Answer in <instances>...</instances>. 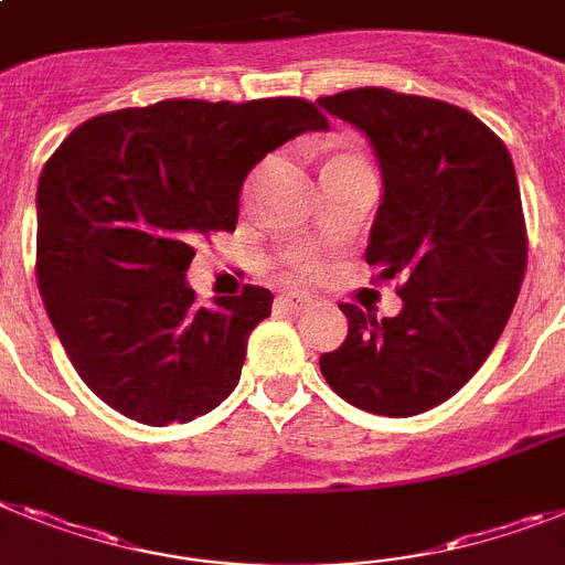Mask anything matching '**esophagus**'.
I'll list each match as a JSON object with an SVG mask.
<instances>
[{
  "label": "esophagus",
  "mask_w": 565,
  "mask_h": 565,
  "mask_svg": "<svg viewBox=\"0 0 565 565\" xmlns=\"http://www.w3.org/2000/svg\"><path fill=\"white\" fill-rule=\"evenodd\" d=\"M279 300L286 302L288 308H294V311H302V308H308L311 306V294H306V291H286L282 294V297H279Z\"/></svg>",
  "instance_id": "1"
}]
</instances>
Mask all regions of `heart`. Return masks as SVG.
Masks as SVG:
<instances>
[{
  "instance_id": "b5f03b06",
  "label": "heart",
  "mask_w": 565,
  "mask_h": 565,
  "mask_svg": "<svg viewBox=\"0 0 565 565\" xmlns=\"http://www.w3.org/2000/svg\"><path fill=\"white\" fill-rule=\"evenodd\" d=\"M337 159H354V157H337ZM291 268L297 274H315L317 259L315 257H297V259H291Z\"/></svg>"
}]
</instances>
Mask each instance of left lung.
<instances>
[{
	"mask_svg": "<svg viewBox=\"0 0 565 565\" xmlns=\"http://www.w3.org/2000/svg\"><path fill=\"white\" fill-rule=\"evenodd\" d=\"M320 105L377 151L383 202L365 263L403 279L397 317L342 302L349 337L320 371L351 406L414 417L475 377L512 317L529 254L518 173L503 139L457 105L388 88Z\"/></svg>",
	"mask_w": 565,
	"mask_h": 565,
	"instance_id": "left-lung-1",
	"label": "left lung"
}]
</instances>
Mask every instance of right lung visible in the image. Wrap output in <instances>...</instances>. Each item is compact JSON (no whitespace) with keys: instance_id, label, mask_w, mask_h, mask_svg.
I'll use <instances>...</instances> for the list:
<instances>
[{"instance_id":"obj_1","label":"right lung","mask_w":565,"mask_h":565,"mask_svg":"<svg viewBox=\"0 0 565 565\" xmlns=\"http://www.w3.org/2000/svg\"><path fill=\"white\" fill-rule=\"evenodd\" d=\"M329 119L300 96L166 99L82 122L36 191V282L76 374L114 412L191 423L239 383L274 294L245 286L205 308L188 288L194 239L234 231L268 151Z\"/></svg>"}]
</instances>
